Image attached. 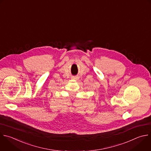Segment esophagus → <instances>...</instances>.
Here are the masks:
<instances>
[{"instance_id": "34e87169", "label": "esophagus", "mask_w": 151, "mask_h": 151, "mask_svg": "<svg viewBox=\"0 0 151 151\" xmlns=\"http://www.w3.org/2000/svg\"><path fill=\"white\" fill-rule=\"evenodd\" d=\"M71 79H73V80H77V79H78V77H76V76H72V77L71 78Z\"/></svg>"}]
</instances>
